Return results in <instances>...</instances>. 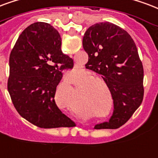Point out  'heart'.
<instances>
[{
	"instance_id": "1",
	"label": "heart",
	"mask_w": 158,
	"mask_h": 158,
	"mask_svg": "<svg viewBox=\"0 0 158 158\" xmlns=\"http://www.w3.org/2000/svg\"><path fill=\"white\" fill-rule=\"evenodd\" d=\"M83 80L82 82L79 85V88H81V92L85 95H100L102 93V85L100 83H105L104 79L100 77H94V73L89 71H85L83 74L79 79H77L75 83ZM68 82L71 84L73 82L72 79H69ZM106 104L101 105V111L106 110Z\"/></svg>"
}]
</instances>
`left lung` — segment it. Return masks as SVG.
Returning <instances> with one entry per match:
<instances>
[{
	"label": "left lung",
	"mask_w": 158,
	"mask_h": 158,
	"mask_svg": "<svg viewBox=\"0 0 158 158\" xmlns=\"http://www.w3.org/2000/svg\"><path fill=\"white\" fill-rule=\"evenodd\" d=\"M89 55L85 67L101 74L114 100L109 122L94 129H115L126 123L141 106L143 95V66L137 48L129 33L110 23L89 27L83 37Z\"/></svg>",
	"instance_id": "8db88e82"
}]
</instances>
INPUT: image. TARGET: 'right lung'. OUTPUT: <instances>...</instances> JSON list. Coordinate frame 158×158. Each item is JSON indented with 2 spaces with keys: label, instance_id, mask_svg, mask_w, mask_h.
I'll return each instance as SVG.
<instances>
[{
  "label": "right lung",
  "instance_id": "1",
  "mask_svg": "<svg viewBox=\"0 0 158 158\" xmlns=\"http://www.w3.org/2000/svg\"><path fill=\"white\" fill-rule=\"evenodd\" d=\"M7 89L19 115L40 128L73 125L54 100L63 71L73 67L63 53L61 37L52 26L35 23L21 33L9 58Z\"/></svg>",
  "mask_w": 158,
  "mask_h": 158
}]
</instances>
